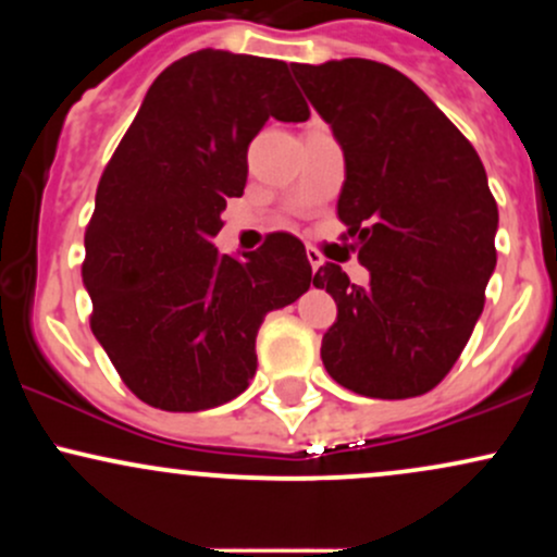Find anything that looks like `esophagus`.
Returning <instances> with one entry per match:
<instances>
[{"mask_svg": "<svg viewBox=\"0 0 557 557\" xmlns=\"http://www.w3.org/2000/svg\"><path fill=\"white\" fill-rule=\"evenodd\" d=\"M306 259H309L311 270H319V267L324 264V257L317 251V248H306Z\"/></svg>", "mask_w": 557, "mask_h": 557, "instance_id": "1", "label": "esophagus"}]
</instances>
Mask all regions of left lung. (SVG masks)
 <instances>
[{"label": "left lung", "mask_w": 557, "mask_h": 557, "mask_svg": "<svg viewBox=\"0 0 557 557\" xmlns=\"http://www.w3.org/2000/svg\"><path fill=\"white\" fill-rule=\"evenodd\" d=\"M345 157L337 216L369 285L327 261L337 304L322 361L367 398H413L443 382L484 309L497 264V203L474 146L411 78L372 60L290 65Z\"/></svg>", "instance_id": "1"}]
</instances>
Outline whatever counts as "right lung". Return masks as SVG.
<instances>
[{
    "label": "right lung",
    "mask_w": 557,
    "mask_h": 557,
    "mask_svg": "<svg viewBox=\"0 0 557 557\" xmlns=\"http://www.w3.org/2000/svg\"><path fill=\"white\" fill-rule=\"evenodd\" d=\"M270 117L309 120L285 62L201 49L151 83L96 188L83 261L91 330L125 385L162 411L238 398L264 317L311 285L296 235H267L243 261L212 243Z\"/></svg>",
    "instance_id": "right-lung-1"
}]
</instances>
